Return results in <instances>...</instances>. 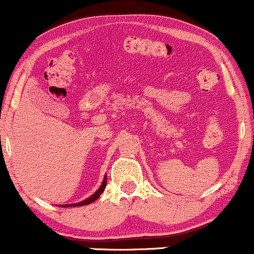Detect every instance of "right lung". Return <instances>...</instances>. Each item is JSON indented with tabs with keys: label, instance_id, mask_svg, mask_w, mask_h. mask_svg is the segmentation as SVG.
I'll return each mask as SVG.
<instances>
[{
	"label": "right lung",
	"instance_id": "right-lung-1",
	"mask_svg": "<svg viewBox=\"0 0 254 254\" xmlns=\"http://www.w3.org/2000/svg\"><path fill=\"white\" fill-rule=\"evenodd\" d=\"M106 183H107V176H105V177H104V180H103V184H101V185H100V188H99L98 190L95 191L94 193L92 194V196L87 198V199L81 200V202H78V203H72V204H62V205H61V208H69V206H81V205H87V204L93 203V202H94V200H97L98 198L100 197V194L103 193V192H104L105 188H106ZM57 206H60V205H57Z\"/></svg>",
	"mask_w": 254,
	"mask_h": 254
}]
</instances>
